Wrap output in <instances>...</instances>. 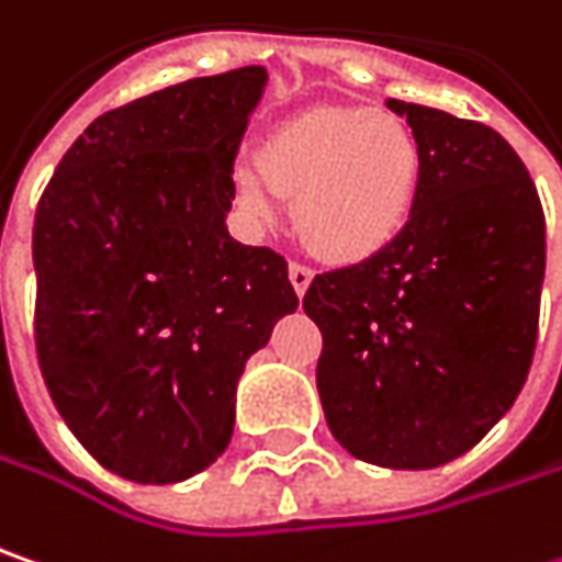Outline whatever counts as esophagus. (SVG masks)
I'll return each mask as SVG.
<instances>
[{"instance_id": "obj_1", "label": "esophagus", "mask_w": 562, "mask_h": 562, "mask_svg": "<svg viewBox=\"0 0 562 562\" xmlns=\"http://www.w3.org/2000/svg\"><path fill=\"white\" fill-rule=\"evenodd\" d=\"M288 274H291V284H294L296 296H303L306 291H310V284H313V268L300 266V262H291Z\"/></svg>"}]
</instances>
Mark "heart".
Here are the masks:
<instances>
[{
	"mask_svg": "<svg viewBox=\"0 0 562 562\" xmlns=\"http://www.w3.org/2000/svg\"><path fill=\"white\" fill-rule=\"evenodd\" d=\"M424 180L417 135L370 106H310L268 132L259 160L239 157L231 173L237 205L252 221L278 214L294 195L300 237L328 262L376 259L405 234Z\"/></svg>",
	"mask_w": 562,
	"mask_h": 562,
	"instance_id": "1",
	"label": "heart"
}]
</instances>
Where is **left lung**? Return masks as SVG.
Here are the masks:
<instances>
[{
  "label": "left lung",
  "instance_id": "obj_1",
  "mask_svg": "<svg viewBox=\"0 0 562 562\" xmlns=\"http://www.w3.org/2000/svg\"><path fill=\"white\" fill-rule=\"evenodd\" d=\"M424 151L405 234L316 274V385L360 462L427 471L464 456L519 398L538 338L544 211L513 145L484 123L385 98Z\"/></svg>",
  "mask_w": 562,
  "mask_h": 562
}]
</instances>
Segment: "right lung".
<instances>
[{"instance_id": "add662e5", "label": "right lung", "mask_w": 562, "mask_h": 562, "mask_svg": "<svg viewBox=\"0 0 562 562\" xmlns=\"http://www.w3.org/2000/svg\"><path fill=\"white\" fill-rule=\"evenodd\" d=\"M266 66L189 78L98 116L34 221L37 357L75 439L135 484L227 449L237 382L281 316L288 262L227 231Z\"/></svg>"}]
</instances>
